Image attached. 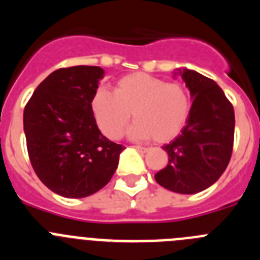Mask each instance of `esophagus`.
Wrapping results in <instances>:
<instances>
[{"label": "esophagus", "instance_id": "1", "mask_svg": "<svg viewBox=\"0 0 260 260\" xmlns=\"http://www.w3.org/2000/svg\"><path fill=\"white\" fill-rule=\"evenodd\" d=\"M134 148L139 151V152H143V153L148 151V148H146V147H141V146H134Z\"/></svg>", "mask_w": 260, "mask_h": 260}]
</instances>
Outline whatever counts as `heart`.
<instances>
[{
	"label": "heart",
	"instance_id": "obj_1",
	"mask_svg": "<svg viewBox=\"0 0 260 260\" xmlns=\"http://www.w3.org/2000/svg\"><path fill=\"white\" fill-rule=\"evenodd\" d=\"M91 109L99 128L105 137H122L128 121L137 119L128 130L133 139H151L165 143L180 134L187 122L191 100L180 83L146 73H134L121 78L114 93L99 87L91 99Z\"/></svg>",
	"mask_w": 260,
	"mask_h": 260
}]
</instances>
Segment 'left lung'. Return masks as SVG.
Segmentation results:
<instances>
[{
  "label": "left lung",
  "instance_id": "1",
  "mask_svg": "<svg viewBox=\"0 0 260 260\" xmlns=\"http://www.w3.org/2000/svg\"><path fill=\"white\" fill-rule=\"evenodd\" d=\"M190 91L191 109L185 127L162 146L169 156L156 182L178 194H197L219 180L233 150L234 110L222 89L210 78L190 69H176Z\"/></svg>",
  "mask_w": 260,
  "mask_h": 260
}]
</instances>
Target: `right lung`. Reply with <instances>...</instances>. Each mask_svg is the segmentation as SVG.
Segmentation results:
<instances>
[{"label": "right lung", "instance_id": "right-lung-1", "mask_svg": "<svg viewBox=\"0 0 260 260\" xmlns=\"http://www.w3.org/2000/svg\"><path fill=\"white\" fill-rule=\"evenodd\" d=\"M104 74L100 66L58 69L39 84L24 108L32 168L48 189L65 198L103 189L125 150L100 133L91 109Z\"/></svg>", "mask_w": 260, "mask_h": 260}]
</instances>
